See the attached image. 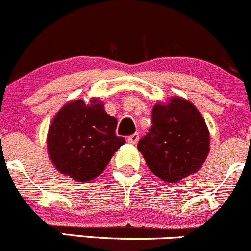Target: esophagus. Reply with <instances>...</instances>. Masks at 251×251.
<instances>
[{"label": "esophagus", "mask_w": 251, "mask_h": 251, "mask_svg": "<svg viewBox=\"0 0 251 251\" xmlns=\"http://www.w3.org/2000/svg\"><path fill=\"white\" fill-rule=\"evenodd\" d=\"M127 140L128 143H130V144H137L138 140H139V134H138V133H134V134L129 135Z\"/></svg>", "instance_id": "obj_1"}]
</instances>
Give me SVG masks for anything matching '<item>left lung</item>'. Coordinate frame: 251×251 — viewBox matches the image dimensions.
<instances>
[{"label": "left lung", "instance_id": "8db88e82", "mask_svg": "<svg viewBox=\"0 0 251 251\" xmlns=\"http://www.w3.org/2000/svg\"><path fill=\"white\" fill-rule=\"evenodd\" d=\"M151 128L138 143L148 168L166 182H178L202 166L209 151L206 122L191 102L173 97L156 104Z\"/></svg>", "mask_w": 251, "mask_h": 251}]
</instances>
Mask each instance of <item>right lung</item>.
<instances>
[{"label":"right lung","mask_w":251,"mask_h":251,"mask_svg":"<svg viewBox=\"0 0 251 251\" xmlns=\"http://www.w3.org/2000/svg\"><path fill=\"white\" fill-rule=\"evenodd\" d=\"M117 119L99 100H77L64 106L48 133V152L60 173L75 181H90L108 165L126 139L116 135Z\"/></svg>","instance_id":"right-lung-1"}]
</instances>
